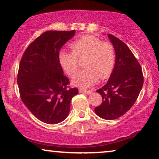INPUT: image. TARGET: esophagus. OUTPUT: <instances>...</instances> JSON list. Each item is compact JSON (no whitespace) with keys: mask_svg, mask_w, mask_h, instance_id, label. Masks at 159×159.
<instances>
[{"mask_svg":"<svg viewBox=\"0 0 159 159\" xmlns=\"http://www.w3.org/2000/svg\"><path fill=\"white\" fill-rule=\"evenodd\" d=\"M79 93H86V94H90V93H93L92 90H85L83 89H79Z\"/></svg>","mask_w":159,"mask_h":159,"instance_id":"esophagus-1","label":"esophagus"}]
</instances>
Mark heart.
Instances as JSON below:
<instances>
[{
    "label": "heart",
    "mask_w": 159,
    "mask_h": 159,
    "mask_svg": "<svg viewBox=\"0 0 159 159\" xmlns=\"http://www.w3.org/2000/svg\"><path fill=\"white\" fill-rule=\"evenodd\" d=\"M72 52L61 49L59 60L65 72L73 76L79 68L78 59L85 57L83 62L85 68L75 74L72 84L81 88L91 86L98 79L109 76L115 66V47L110 42H102L93 35H85L70 44Z\"/></svg>",
    "instance_id": "heart-1"
}]
</instances>
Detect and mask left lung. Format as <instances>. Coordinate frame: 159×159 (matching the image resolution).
<instances>
[{"label": "left lung", "instance_id": "left-lung-1", "mask_svg": "<svg viewBox=\"0 0 159 159\" xmlns=\"http://www.w3.org/2000/svg\"><path fill=\"white\" fill-rule=\"evenodd\" d=\"M107 35L115 47V64L107 84L96 90L102 102L95 112L102 119L112 120L133 106L143 86V76L142 66L129 48L114 35Z\"/></svg>", "mask_w": 159, "mask_h": 159}]
</instances>
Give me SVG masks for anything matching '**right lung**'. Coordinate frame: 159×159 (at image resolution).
<instances>
[{
  "instance_id": "1",
  "label": "right lung",
  "mask_w": 159,
  "mask_h": 159,
  "mask_svg": "<svg viewBox=\"0 0 159 159\" xmlns=\"http://www.w3.org/2000/svg\"><path fill=\"white\" fill-rule=\"evenodd\" d=\"M74 34L75 30L44 32L27 47L20 62L17 81L22 101L47 124L66 119L72 98L79 93L69 85L59 60V50Z\"/></svg>"
}]
</instances>
